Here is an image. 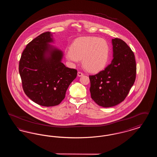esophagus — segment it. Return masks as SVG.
Here are the masks:
<instances>
[{"label": "esophagus", "mask_w": 157, "mask_h": 157, "mask_svg": "<svg viewBox=\"0 0 157 157\" xmlns=\"http://www.w3.org/2000/svg\"><path fill=\"white\" fill-rule=\"evenodd\" d=\"M83 75V74L82 73V72H78V76L81 77V76H82Z\"/></svg>", "instance_id": "34e87169"}]
</instances>
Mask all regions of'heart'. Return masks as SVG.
<instances>
[{"mask_svg":"<svg viewBox=\"0 0 157 157\" xmlns=\"http://www.w3.org/2000/svg\"><path fill=\"white\" fill-rule=\"evenodd\" d=\"M110 48L106 40L95 36L77 38L65 52L66 59L74 63L82 59L83 67L92 73L99 72L106 66Z\"/></svg>","mask_w":157,"mask_h":157,"instance_id":"heart-1","label":"heart"}]
</instances>
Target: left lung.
I'll return each instance as SVG.
<instances>
[{"label":"left lung","mask_w":157,"mask_h":157,"mask_svg":"<svg viewBox=\"0 0 157 157\" xmlns=\"http://www.w3.org/2000/svg\"><path fill=\"white\" fill-rule=\"evenodd\" d=\"M113 59L104 70L90 76L92 99L109 108L122 102L134 83L136 67L134 54L122 40L112 39Z\"/></svg>","instance_id":"8db88e82"}]
</instances>
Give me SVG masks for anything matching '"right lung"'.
Returning a JSON list of instances; mask_svg holds the SVG:
<instances>
[{
	"label": "right lung",
	"mask_w": 157,
	"mask_h": 157,
	"mask_svg": "<svg viewBox=\"0 0 157 157\" xmlns=\"http://www.w3.org/2000/svg\"><path fill=\"white\" fill-rule=\"evenodd\" d=\"M53 33L46 32L29 42L22 54L19 71L23 90L32 101L44 106L59 104L77 71L62 62L63 53L51 44Z\"/></svg>",
	"instance_id": "right-lung-1"
}]
</instances>
